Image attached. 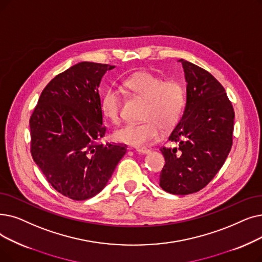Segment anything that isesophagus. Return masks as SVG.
Listing matches in <instances>:
<instances>
[{"label": "esophagus", "instance_id": "obj_1", "mask_svg": "<svg viewBox=\"0 0 262 262\" xmlns=\"http://www.w3.org/2000/svg\"><path fill=\"white\" fill-rule=\"evenodd\" d=\"M136 152L139 153V154H147V153L151 152V150L145 149V147H137V149H136Z\"/></svg>", "mask_w": 262, "mask_h": 262}]
</instances>
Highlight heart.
Here are the masks:
<instances>
[{
  "label": "heart",
  "instance_id": "obj_1",
  "mask_svg": "<svg viewBox=\"0 0 262 262\" xmlns=\"http://www.w3.org/2000/svg\"><path fill=\"white\" fill-rule=\"evenodd\" d=\"M134 93L146 99L140 123H127L113 133L118 142L141 147L155 142L161 136L162 126L172 128L179 122L185 107V91L177 81H165L149 72L137 73L125 80ZM121 94L116 88H108L101 95L100 109L113 123L121 120Z\"/></svg>",
  "mask_w": 262,
  "mask_h": 262
}]
</instances>
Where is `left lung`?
<instances>
[{"label":"left lung","instance_id":"8db88e82","mask_svg":"<svg viewBox=\"0 0 262 262\" xmlns=\"http://www.w3.org/2000/svg\"><path fill=\"white\" fill-rule=\"evenodd\" d=\"M186 106L169 136L176 147H161L165 166L159 186L173 195L206 187L232 146L234 111L224 86L206 70L183 59Z\"/></svg>","mask_w":262,"mask_h":262}]
</instances>
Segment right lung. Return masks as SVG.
Segmentation results:
<instances>
[{
    "label": "right lung",
    "mask_w": 262,
    "mask_h": 262,
    "mask_svg": "<svg viewBox=\"0 0 262 262\" xmlns=\"http://www.w3.org/2000/svg\"><path fill=\"white\" fill-rule=\"evenodd\" d=\"M108 64L81 62L55 76L30 118L31 154L60 194L92 198L108 183L126 145L100 143L106 134L98 88Z\"/></svg>",
    "instance_id": "obj_1"
}]
</instances>
